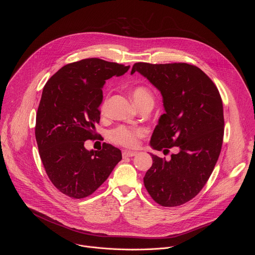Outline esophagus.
<instances>
[{
	"label": "esophagus",
	"mask_w": 255,
	"mask_h": 255,
	"mask_svg": "<svg viewBox=\"0 0 255 255\" xmlns=\"http://www.w3.org/2000/svg\"><path fill=\"white\" fill-rule=\"evenodd\" d=\"M123 157H132V156H135L137 155V152L136 151H129V150H124L123 153H122Z\"/></svg>",
	"instance_id": "esophagus-1"
}]
</instances>
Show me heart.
Wrapping results in <instances>:
<instances>
[{
	"instance_id": "b5f03b06",
	"label": "heart",
	"mask_w": 255,
	"mask_h": 255,
	"mask_svg": "<svg viewBox=\"0 0 255 255\" xmlns=\"http://www.w3.org/2000/svg\"><path fill=\"white\" fill-rule=\"evenodd\" d=\"M132 98L136 105H139L145 101L153 102L152 94L144 87H136L132 91ZM108 106H109V96H107L101 104L102 114L107 113ZM143 135H144V131L141 128L120 125L110 131V133H109V138H110L111 141L117 145L132 148L137 146L139 138L142 137Z\"/></svg>"
}]
</instances>
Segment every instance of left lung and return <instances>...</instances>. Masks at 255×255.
Returning a JSON list of instances; mask_svg holds the SVG:
<instances>
[{
  "instance_id": "8db88e82",
  "label": "left lung",
  "mask_w": 255,
  "mask_h": 255,
  "mask_svg": "<svg viewBox=\"0 0 255 255\" xmlns=\"http://www.w3.org/2000/svg\"><path fill=\"white\" fill-rule=\"evenodd\" d=\"M138 71L160 93L165 113L150 140L156 150L178 147L169 161L154 154L143 177L151 198L163 207L180 206L195 198L208 181L220 155L224 136L219 91L199 67L174 62H137Z\"/></svg>"
}]
</instances>
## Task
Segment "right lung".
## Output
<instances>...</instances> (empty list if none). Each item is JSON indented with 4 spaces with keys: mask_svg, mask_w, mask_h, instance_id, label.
Segmentation results:
<instances>
[{
    "mask_svg": "<svg viewBox=\"0 0 255 255\" xmlns=\"http://www.w3.org/2000/svg\"><path fill=\"white\" fill-rule=\"evenodd\" d=\"M129 67L87 58L61 67L43 88L35 137L49 179L69 198L92 195L122 159L111 144L103 143L100 151H89L84 144L96 136L106 80L123 76Z\"/></svg>",
    "mask_w": 255,
    "mask_h": 255,
    "instance_id": "add662e5",
    "label": "right lung"
}]
</instances>
